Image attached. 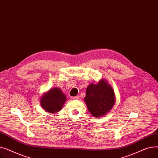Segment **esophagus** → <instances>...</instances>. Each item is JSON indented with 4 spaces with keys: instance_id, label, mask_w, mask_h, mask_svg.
<instances>
[{
    "instance_id": "1",
    "label": "esophagus",
    "mask_w": 158,
    "mask_h": 158,
    "mask_svg": "<svg viewBox=\"0 0 158 158\" xmlns=\"http://www.w3.org/2000/svg\"><path fill=\"white\" fill-rule=\"evenodd\" d=\"M73 99H79V95H77V96H76V97H73Z\"/></svg>"
}]
</instances>
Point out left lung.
Segmentation results:
<instances>
[{
	"label": "left lung",
	"instance_id": "left-lung-1",
	"mask_svg": "<svg viewBox=\"0 0 158 158\" xmlns=\"http://www.w3.org/2000/svg\"><path fill=\"white\" fill-rule=\"evenodd\" d=\"M114 90L104 79L97 85L90 84L86 89L85 101L89 113L98 118L108 113L115 103Z\"/></svg>",
	"mask_w": 158,
	"mask_h": 158
}]
</instances>
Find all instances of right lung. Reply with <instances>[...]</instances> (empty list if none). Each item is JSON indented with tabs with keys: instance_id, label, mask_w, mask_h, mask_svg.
<instances>
[{
	"instance_id": "add662e5",
	"label": "right lung",
	"mask_w": 158,
	"mask_h": 158,
	"mask_svg": "<svg viewBox=\"0 0 158 158\" xmlns=\"http://www.w3.org/2000/svg\"><path fill=\"white\" fill-rule=\"evenodd\" d=\"M66 101V97L60 88L49 89L40 98V104L48 113H56L60 111Z\"/></svg>"
}]
</instances>
